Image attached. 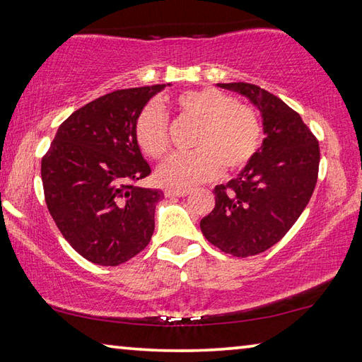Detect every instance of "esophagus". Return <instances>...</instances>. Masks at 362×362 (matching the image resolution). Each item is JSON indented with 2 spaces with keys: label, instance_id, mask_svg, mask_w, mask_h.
Returning a JSON list of instances; mask_svg holds the SVG:
<instances>
[{
  "label": "esophagus",
  "instance_id": "1",
  "mask_svg": "<svg viewBox=\"0 0 362 362\" xmlns=\"http://www.w3.org/2000/svg\"><path fill=\"white\" fill-rule=\"evenodd\" d=\"M164 194H166V198H185L189 192L188 189H166Z\"/></svg>",
  "mask_w": 362,
  "mask_h": 362
}]
</instances>
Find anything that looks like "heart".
<instances>
[{
  "label": "heart",
  "mask_w": 362,
  "mask_h": 362,
  "mask_svg": "<svg viewBox=\"0 0 362 362\" xmlns=\"http://www.w3.org/2000/svg\"><path fill=\"white\" fill-rule=\"evenodd\" d=\"M182 115L199 122L193 153L175 155L159 168L156 179L163 187L187 189L216 179L222 170H240L260 146V124L255 113L233 97L214 88L185 90L174 99ZM134 136L146 156L161 159L170 148L168 119L163 110L150 103L137 115Z\"/></svg>",
  "instance_id": "b5f03b06"
}]
</instances>
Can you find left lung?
<instances>
[{
  "instance_id": "1",
  "label": "left lung",
  "mask_w": 362,
  "mask_h": 362,
  "mask_svg": "<svg viewBox=\"0 0 362 362\" xmlns=\"http://www.w3.org/2000/svg\"><path fill=\"white\" fill-rule=\"evenodd\" d=\"M217 86L244 95L259 110L265 139L235 179L214 188L216 207L199 226L223 252L250 257L274 246L308 204L317 180L320 145L279 97L249 83Z\"/></svg>"
}]
</instances>
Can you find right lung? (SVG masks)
<instances>
[{"label": "right lung", "instance_id": "1", "mask_svg": "<svg viewBox=\"0 0 362 362\" xmlns=\"http://www.w3.org/2000/svg\"><path fill=\"white\" fill-rule=\"evenodd\" d=\"M168 84L113 90L73 112L41 161L47 209L86 260L116 267L150 243L164 193L132 182L151 173L134 136L137 115Z\"/></svg>", "mask_w": 362, "mask_h": 362}]
</instances>
